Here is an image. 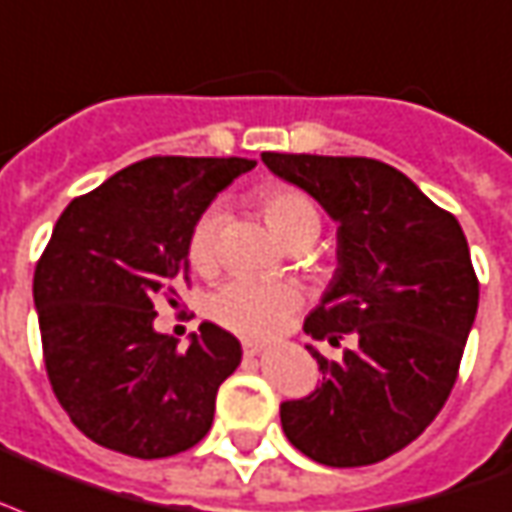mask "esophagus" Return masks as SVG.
Instances as JSON below:
<instances>
[{"mask_svg":"<svg viewBox=\"0 0 512 512\" xmlns=\"http://www.w3.org/2000/svg\"><path fill=\"white\" fill-rule=\"evenodd\" d=\"M263 343H257V341H244V354H247V357H257V354H263Z\"/></svg>","mask_w":512,"mask_h":512,"instance_id":"1","label":"esophagus"}]
</instances>
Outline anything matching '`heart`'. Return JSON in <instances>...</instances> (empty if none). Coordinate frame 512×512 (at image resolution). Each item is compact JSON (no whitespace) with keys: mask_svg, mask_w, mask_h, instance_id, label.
<instances>
[{"mask_svg":"<svg viewBox=\"0 0 512 512\" xmlns=\"http://www.w3.org/2000/svg\"><path fill=\"white\" fill-rule=\"evenodd\" d=\"M257 206L263 212L268 228L284 241L317 239L319 206L314 198L292 185H268L257 193ZM220 255V212L209 209L198 217L190 241H187V257L198 271H212ZM300 292L292 284H268L239 276L225 287L214 292L212 314L236 333L268 338L282 330L290 317L298 311Z\"/></svg>","mask_w":512,"mask_h":512,"instance_id":"b5f03b06","label":"heart"}]
</instances>
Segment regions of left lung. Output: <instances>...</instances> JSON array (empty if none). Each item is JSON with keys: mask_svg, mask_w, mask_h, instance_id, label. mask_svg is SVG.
<instances>
[{"mask_svg": "<svg viewBox=\"0 0 512 512\" xmlns=\"http://www.w3.org/2000/svg\"><path fill=\"white\" fill-rule=\"evenodd\" d=\"M263 163L338 222V268L303 330L354 341L341 362L306 346L322 384L282 403L284 435L327 467L376 464L419 438L459 376L478 311L462 225L373 158L263 152Z\"/></svg>", "mask_w": 512, "mask_h": 512, "instance_id": "left-lung-1", "label": "left lung"}]
</instances>
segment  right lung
Here are the masks:
<instances>
[{"mask_svg":"<svg viewBox=\"0 0 512 512\" xmlns=\"http://www.w3.org/2000/svg\"><path fill=\"white\" fill-rule=\"evenodd\" d=\"M247 158L155 155L131 163L58 217L34 271L42 357L58 403L85 438L136 459L193 448L239 368L241 343L204 322L185 351L158 333L177 306L198 217Z\"/></svg>","mask_w":512,"mask_h":512,"instance_id":"obj_1","label":"right lung"}]
</instances>
